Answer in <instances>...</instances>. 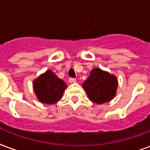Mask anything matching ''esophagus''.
I'll return each mask as SVG.
<instances>
[{
	"mask_svg": "<svg viewBox=\"0 0 150 150\" xmlns=\"http://www.w3.org/2000/svg\"><path fill=\"white\" fill-rule=\"evenodd\" d=\"M68 82H70V83H75V82H76V79H74V78H70V79H68Z\"/></svg>",
	"mask_w": 150,
	"mask_h": 150,
	"instance_id": "1",
	"label": "esophagus"
}]
</instances>
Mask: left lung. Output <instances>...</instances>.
<instances>
[{"instance_id":"obj_1","label":"left lung","mask_w":150,"mask_h":150,"mask_svg":"<svg viewBox=\"0 0 150 150\" xmlns=\"http://www.w3.org/2000/svg\"><path fill=\"white\" fill-rule=\"evenodd\" d=\"M82 87L91 101L97 104L110 102L114 98L117 89V79L100 68H93L82 84Z\"/></svg>"}]
</instances>
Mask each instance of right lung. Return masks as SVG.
Segmentation results:
<instances>
[{
  "instance_id": "add662e5",
  "label": "right lung",
  "mask_w": 150,
  "mask_h": 150,
  "mask_svg": "<svg viewBox=\"0 0 150 150\" xmlns=\"http://www.w3.org/2000/svg\"><path fill=\"white\" fill-rule=\"evenodd\" d=\"M67 85L51 70H47L33 81V89L37 99L46 104H54L63 95Z\"/></svg>"
}]
</instances>
